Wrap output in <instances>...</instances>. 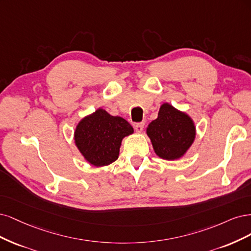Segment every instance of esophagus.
<instances>
[{"mask_svg":"<svg viewBox=\"0 0 251 251\" xmlns=\"http://www.w3.org/2000/svg\"><path fill=\"white\" fill-rule=\"evenodd\" d=\"M144 126H145V123H143V122H142V123H136V124H134L135 131L141 133V132L144 130Z\"/></svg>","mask_w":251,"mask_h":251,"instance_id":"esophagus-1","label":"esophagus"}]
</instances>
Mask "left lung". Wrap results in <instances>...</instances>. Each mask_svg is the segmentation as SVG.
I'll return each instance as SVG.
<instances>
[{"instance_id": "obj_1", "label": "left lung", "mask_w": 251, "mask_h": 251, "mask_svg": "<svg viewBox=\"0 0 251 251\" xmlns=\"http://www.w3.org/2000/svg\"><path fill=\"white\" fill-rule=\"evenodd\" d=\"M146 132L156 155L166 160H174L182 157L192 146L196 127L189 115L171 104L164 103L157 119L148 125Z\"/></svg>"}]
</instances>
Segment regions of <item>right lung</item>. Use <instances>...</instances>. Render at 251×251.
I'll list each match as a JSON object with an SVG mask.
<instances>
[{
    "label": "right lung",
    "instance_id": "obj_1",
    "mask_svg": "<svg viewBox=\"0 0 251 251\" xmlns=\"http://www.w3.org/2000/svg\"><path fill=\"white\" fill-rule=\"evenodd\" d=\"M132 133L133 128L125 119L98 108L77 124L74 140L87 163L103 167L118 159L122 140Z\"/></svg>",
    "mask_w": 251,
    "mask_h": 251
}]
</instances>
